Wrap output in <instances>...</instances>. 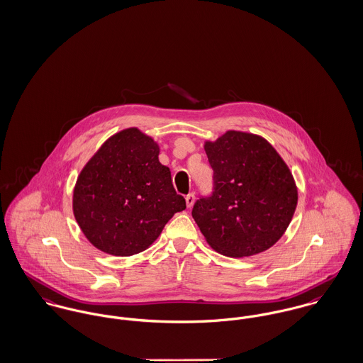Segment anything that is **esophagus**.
<instances>
[{"label": "esophagus", "mask_w": 363, "mask_h": 363, "mask_svg": "<svg viewBox=\"0 0 363 363\" xmlns=\"http://www.w3.org/2000/svg\"><path fill=\"white\" fill-rule=\"evenodd\" d=\"M185 201H186L188 208H191V207L194 206V203H195V195H194V194H189V195L185 197Z\"/></svg>", "instance_id": "34e87169"}]
</instances>
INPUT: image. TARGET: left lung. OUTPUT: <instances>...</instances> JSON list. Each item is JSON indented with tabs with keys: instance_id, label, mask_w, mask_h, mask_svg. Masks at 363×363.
Masks as SVG:
<instances>
[{
	"instance_id": "8db88e82",
	"label": "left lung",
	"mask_w": 363,
	"mask_h": 363,
	"mask_svg": "<svg viewBox=\"0 0 363 363\" xmlns=\"http://www.w3.org/2000/svg\"><path fill=\"white\" fill-rule=\"evenodd\" d=\"M204 150L214 189L199 199L192 217L207 243L226 257H250L272 247L291 221L298 192L291 171L259 135L226 131Z\"/></svg>"
}]
</instances>
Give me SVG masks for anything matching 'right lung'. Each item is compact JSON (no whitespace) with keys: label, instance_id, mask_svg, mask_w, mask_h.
Masks as SVG:
<instances>
[{"label":"right lung","instance_id":"obj_1","mask_svg":"<svg viewBox=\"0 0 363 363\" xmlns=\"http://www.w3.org/2000/svg\"><path fill=\"white\" fill-rule=\"evenodd\" d=\"M159 153L157 142L133 127L105 140L84 166L73 214L92 246L120 257L138 254L186 208Z\"/></svg>","mask_w":363,"mask_h":363}]
</instances>
